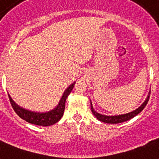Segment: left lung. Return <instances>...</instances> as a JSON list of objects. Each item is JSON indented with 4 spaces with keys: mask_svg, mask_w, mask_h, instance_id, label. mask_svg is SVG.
<instances>
[{
    "mask_svg": "<svg viewBox=\"0 0 159 159\" xmlns=\"http://www.w3.org/2000/svg\"><path fill=\"white\" fill-rule=\"evenodd\" d=\"M149 97H150V92L148 93V97H147L146 100L144 101V102L139 108H137L134 111H131L129 113L124 114V115H119V116H104V115H102V114L97 113V111L93 109L92 102H91V110H92V114L96 116V118L97 120H99L100 121H102V122H104V123L107 124L122 123V122H125V121L130 120V119H132L135 116H137L139 113H140L141 111L143 110V108L146 106L147 103H148V100H149Z\"/></svg>",
    "mask_w": 159,
    "mask_h": 159,
    "instance_id": "1",
    "label": "left lung"
}]
</instances>
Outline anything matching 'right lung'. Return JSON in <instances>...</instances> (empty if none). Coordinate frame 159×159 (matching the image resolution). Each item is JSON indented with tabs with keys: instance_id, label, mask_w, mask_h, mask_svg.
Listing matches in <instances>:
<instances>
[{
	"instance_id": "add662e5",
	"label": "right lung",
	"mask_w": 159,
	"mask_h": 159,
	"mask_svg": "<svg viewBox=\"0 0 159 159\" xmlns=\"http://www.w3.org/2000/svg\"><path fill=\"white\" fill-rule=\"evenodd\" d=\"M74 85L75 82H73L65 90L64 93L62 96V98L58 102L57 106L53 110L48 111V112H43V113L34 112V111H28V110L22 108L14 102V101L11 99V97H10L9 94L8 97L12 108L14 109V111H16V113L18 115L19 117H20L21 119H23L29 123L36 125L49 126L57 123V121L62 118L63 112H64L66 99H67V96L71 93L72 90L73 89Z\"/></svg>"
}]
</instances>
